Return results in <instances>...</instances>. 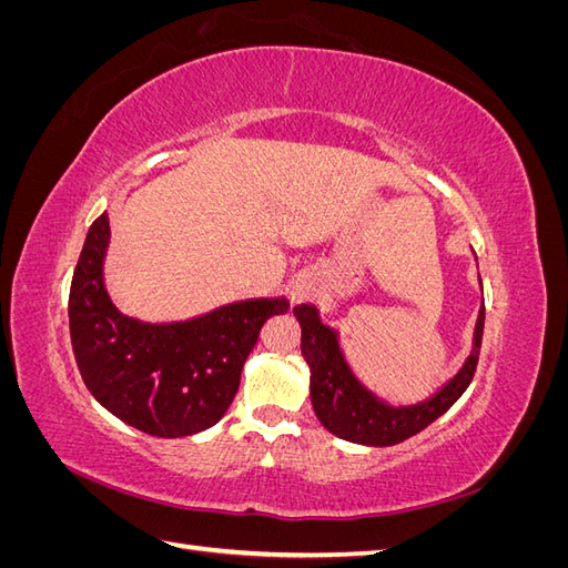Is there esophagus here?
<instances>
[{
    "label": "esophagus",
    "mask_w": 568,
    "mask_h": 568,
    "mask_svg": "<svg viewBox=\"0 0 568 568\" xmlns=\"http://www.w3.org/2000/svg\"><path fill=\"white\" fill-rule=\"evenodd\" d=\"M296 298H298V301H301V298H303V296H301V294H298V296H296Z\"/></svg>",
    "instance_id": "34e87169"
}]
</instances>
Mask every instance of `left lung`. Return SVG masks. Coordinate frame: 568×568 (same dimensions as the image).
Wrapping results in <instances>:
<instances>
[{
	"label": "left lung",
	"instance_id": "left-lung-1",
	"mask_svg": "<svg viewBox=\"0 0 568 568\" xmlns=\"http://www.w3.org/2000/svg\"><path fill=\"white\" fill-rule=\"evenodd\" d=\"M294 315L301 324V353L311 367V400L317 419L329 434L372 448H388L424 432L459 400L474 379L486 320L480 307L474 348L450 382L415 405H390L353 374L338 346V332L320 320L315 305H296Z\"/></svg>",
	"mask_w": 568,
	"mask_h": 568
}]
</instances>
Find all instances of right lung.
<instances>
[{
  "instance_id": "1",
  "label": "right lung",
  "mask_w": 568,
  "mask_h": 568,
  "mask_svg": "<svg viewBox=\"0 0 568 568\" xmlns=\"http://www.w3.org/2000/svg\"><path fill=\"white\" fill-rule=\"evenodd\" d=\"M109 215L84 239L68 322L84 386L111 415L159 438L205 432L230 409L257 334L288 301L251 298L184 320L151 324L113 305L104 284Z\"/></svg>"
}]
</instances>
